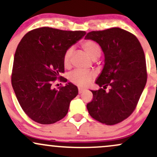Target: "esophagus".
Here are the masks:
<instances>
[{"label": "esophagus", "instance_id": "34e87169", "mask_svg": "<svg viewBox=\"0 0 157 157\" xmlns=\"http://www.w3.org/2000/svg\"><path fill=\"white\" fill-rule=\"evenodd\" d=\"M85 91V89H82V88H78V92L80 94H81V93H82Z\"/></svg>", "mask_w": 157, "mask_h": 157}]
</instances>
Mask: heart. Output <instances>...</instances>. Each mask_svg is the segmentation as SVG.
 Segmentation results:
<instances>
[{"label": "heart", "instance_id": "obj_1", "mask_svg": "<svg viewBox=\"0 0 157 157\" xmlns=\"http://www.w3.org/2000/svg\"><path fill=\"white\" fill-rule=\"evenodd\" d=\"M82 48L92 59H97L101 55V48L100 45L92 40H86L81 43ZM73 53V48H69L66 50L63 56V64L65 68H68L71 64V58ZM94 77L92 72L82 70H75L69 75V80L80 87H85L90 82Z\"/></svg>", "mask_w": 157, "mask_h": 157}]
</instances>
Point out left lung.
Returning a JSON list of instances; mask_svg holds the SVG:
<instances>
[{"label":"left lung","mask_w":157,"mask_h":157,"mask_svg":"<svg viewBox=\"0 0 157 157\" xmlns=\"http://www.w3.org/2000/svg\"><path fill=\"white\" fill-rule=\"evenodd\" d=\"M86 39L94 41L104 53V66L91 90L93 100L87 104L89 115L102 124L113 125L126 119L135 109L147 82L144 53L133 34L113 27L92 31ZM110 86L106 93L105 89Z\"/></svg>","instance_id":"8db88e82"}]
</instances>
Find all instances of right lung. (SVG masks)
I'll return each instance as SVG.
<instances>
[{"label": "right lung", "instance_id": "right-lung-1", "mask_svg": "<svg viewBox=\"0 0 157 157\" xmlns=\"http://www.w3.org/2000/svg\"><path fill=\"white\" fill-rule=\"evenodd\" d=\"M85 31L41 27L27 33L18 44L14 56L12 86L22 109L34 121L51 124L68 113L78 89L71 82L53 87L64 72L63 56L68 48L81 39Z\"/></svg>", "mask_w": 157, "mask_h": 157}]
</instances>
